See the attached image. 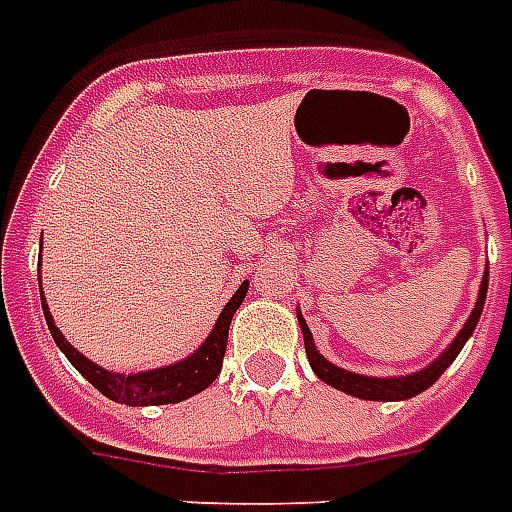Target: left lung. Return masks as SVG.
I'll list each match as a JSON object with an SVG mask.
<instances>
[{"label": "left lung", "mask_w": 512, "mask_h": 512, "mask_svg": "<svg viewBox=\"0 0 512 512\" xmlns=\"http://www.w3.org/2000/svg\"><path fill=\"white\" fill-rule=\"evenodd\" d=\"M486 291H489V267L483 272V280H480V291L478 299H475V307H472L470 318L464 321L461 326V332L453 337L448 348H445L432 364H426L424 370L413 372V375H397V378H372V375H359V372L343 370V367H337L329 359H324L318 348H315V340L310 329H307L305 318L297 310L299 326H302V337H305V353L307 359H310V367L318 378L329 383L337 391H343V394H351V397L359 399H370V402H402V399L418 397L421 391L432 386L434 380L440 378L448 367L453 364V359L459 356L464 343L470 340L472 332H475V326H478V318L483 313V305H486Z\"/></svg>", "instance_id": "left-lung-1"}]
</instances>
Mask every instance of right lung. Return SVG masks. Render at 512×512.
I'll return each mask as SVG.
<instances>
[{
	"mask_svg": "<svg viewBox=\"0 0 512 512\" xmlns=\"http://www.w3.org/2000/svg\"><path fill=\"white\" fill-rule=\"evenodd\" d=\"M40 278V275H37ZM248 294V280H242V286L232 294V299L226 302V307L218 315L213 332L207 334V340L199 345L197 351L186 356V359L175 361L169 367H156V370L145 372H113L99 367L91 359H86L83 353L69 345L64 340V334L53 321L51 310L45 305V294L42 297V313H45V321H48V329H51L53 340L61 348V353L72 361V367L83 375V378L102 391L107 399L113 402H121V405L129 407H145V405H175V402H183V399L194 397L199 391H205L221 372V364H224L226 353V340H229V324H232V315L237 313V307L242 305V299Z\"/></svg>",
	"mask_w": 512,
	"mask_h": 512,
	"instance_id": "obj_1",
	"label": "right lung"
}]
</instances>
